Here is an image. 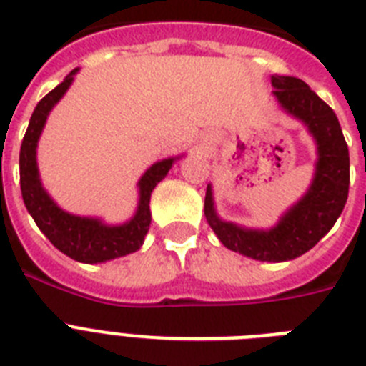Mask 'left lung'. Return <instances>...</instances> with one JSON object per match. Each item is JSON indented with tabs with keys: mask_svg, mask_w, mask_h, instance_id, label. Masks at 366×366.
I'll return each mask as SVG.
<instances>
[{
	"mask_svg": "<svg viewBox=\"0 0 366 366\" xmlns=\"http://www.w3.org/2000/svg\"><path fill=\"white\" fill-rule=\"evenodd\" d=\"M272 85L281 106L306 123L317 140L319 161L312 188L269 232H252L222 222L212 207L211 186L205 194V217L229 250L254 260L283 262L315 247L344 211L350 189V152L332 108L306 83L298 77L277 76L272 77Z\"/></svg>",
	"mask_w": 366,
	"mask_h": 366,
	"instance_id": "1",
	"label": "left lung"
}]
</instances>
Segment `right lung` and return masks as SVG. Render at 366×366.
<instances>
[{"mask_svg": "<svg viewBox=\"0 0 366 366\" xmlns=\"http://www.w3.org/2000/svg\"><path fill=\"white\" fill-rule=\"evenodd\" d=\"M76 71L77 70H71L59 87H54L51 93L45 94L37 102L36 110L31 114L30 125L26 129L22 146H20V189H22V199H24L26 209L31 214V218L36 220L37 228L41 229L45 237L60 252H64L66 256H70L77 262L97 264V262H106L112 260V258L131 254V252L140 249L144 235L148 234L149 220H152L149 195L157 186V182L165 178L174 159L159 161L144 172V177L138 182V186H140L138 211L131 222L123 224V226L108 228V226H102L99 220L74 217V214H68L54 205L53 199L41 188L39 174H37V138L41 134L49 112L68 91Z\"/></svg>", "mask_w": 366, "mask_h": 366, "instance_id": "add662e5", "label": "right lung"}]
</instances>
